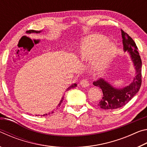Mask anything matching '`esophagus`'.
Wrapping results in <instances>:
<instances>
[{
    "mask_svg": "<svg viewBox=\"0 0 147 147\" xmlns=\"http://www.w3.org/2000/svg\"><path fill=\"white\" fill-rule=\"evenodd\" d=\"M80 85L82 87H84V88H86V87L89 86V82L88 81V80L83 79L80 82Z\"/></svg>",
    "mask_w": 147,
    "mask_h": 147,
    "instance_id": "esophagus-1",
    "label": "esophagus"
}]
</instances>
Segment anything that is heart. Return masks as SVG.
I'll use <instances>...</instances> for the list:
<instances>
[{"label": "heart", "mask_w": 147, "mask_h": 147, "mask_svg": "<svg viewBox=\"0 0 147 147\" xmlns=\"http://www.w3.org/2000/svg\"><path fill=\"white\" fill-rule=\"evenodd\" d=\"M115 46L102 35L91 34L84 38L79 46L83 61H90L96 69H102L113 56Z\"/></svg>", "instance_id": "1"}]
</instances>
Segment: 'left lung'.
Returning a JSON list of instances; mask_svg holds the SVG:
<instances>
[{
    "mask_svg": "<svg viewBox=\"0 0 147 147\" xmlns=\"http://www.w3.org/2000/svg\"><path fill=\"white\" fill-rule=\"evenodd\" d=\"M121 34L124 51L130 53L136 70V75L131 84L121 89L114 88L102 78L94 82L93 85L101 88L102 91V98L98 102V106L103 109H114L126 105L139 91L142 82V61L139 54L138 47L132 38L123 30H121Z\"/></svg>",
    "mask_w": 147,
    "mask_h": 147,
    "instance_id": "8db88e82",
    "label": "left lung"
}]
</instances>
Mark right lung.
Listing matches in <instances>:
<instances>
[{
	"label": "right lung",
	"mask_w": 147,
	"mask_h": 147,
	"mask_svg": "<svg viewBox=\"0 0 147 147\" xmlns=\"http://www.w3.org/2000/svg\"><path fill=\"white\" fill-rule=\"evenodd\" d=\"M40 32H41V31H36V30H28V32H27V33H29V34H30V33H40ZM76 86V84H73V85H72V86H71L70 87H69V88H68L67 89V91L69 90V89H72V88H75ZM63 97H62V98H61L60 103H59V104H58V106H59H59H60V104H61V103L62 102V101H63ZM54 112V111H51V113H49L44 114V115H42L41 116H45V115H50V114H51V113H53Z\"/></svg>",
	"instance_id": "1"
}]
</instances>
